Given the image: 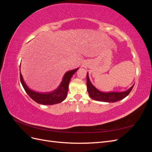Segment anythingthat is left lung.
I'll return each instance as SVG.
<instances>
[{
    "mask_svg": "<svg viewBox=\"0 0 152 152\" xmlns=\"http://www.w3.org/2000/svg\"><path fill=\"white\" fill-rule=\"evenodd\" d=\"M87 91L91 98L94 100L99 101V102H116L119 100H121L126 98V96L130 93L134 85H133L129 89L126 91L122 92V93H116V92H112V93H102L98 91L96 87L91 84L89 80L88 73H87Z\"/></svg>",
    "mask_w": 152,
    "mask_h": 152,
    "instance_id": "left-lung-1",
    "label": "left lung"
}]
</instances>
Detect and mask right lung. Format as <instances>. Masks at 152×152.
<instances>
[{"mask_svg":"<svg viewBox=\"0 0 152 152\" xmlns=\"http://www.w3.org/2000/svg\"><path fill=\"white\" fill-rule=\"evenodd\" d=\"M78 69L79 68L67 72L65 73V75H64L60 86H59L57 89L54 91L50 93L41 94L39 93H36V92L30 89L24 82L21 73L20 80L23 87L24 89L26 92V93L28 94L30 97L32 99L34 100L35 102L41 104H54L56 103H61L66 98L68 90L69 82H70L72 77L77 71Z\"/></svg>","mask_w":152,"mask_h":152,"instance_id":"1","label":"right lung"}]
</instances>
